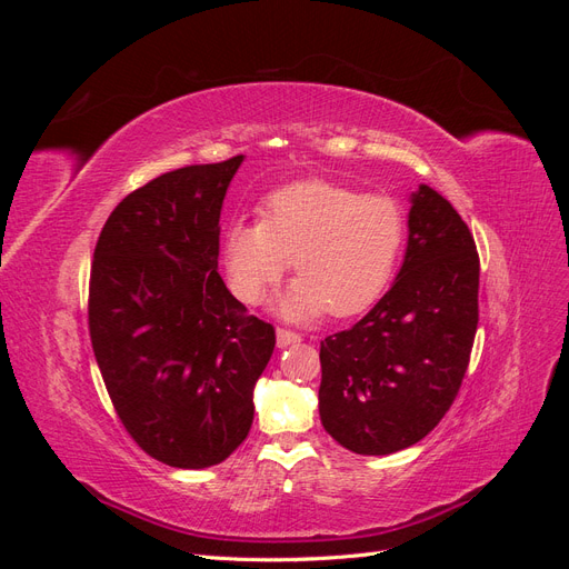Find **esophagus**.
Masks as SVG:
<instances>
[{
  "label": "esophagus",
  "instance_id": "1",
  "mask_svg": "<svg viewBox=\"0 0 569 569\" xmlns=\"http://www.w3.org/2000/svg\"><path fill=\"white\" fill-rule=\"evenodd\" d=\"M301 341V335L295 330H287V327H278V347L284 349L289 343H297Z\"/></svg>",
  "mask_w": 569,
  "mask_h": 569
}]
</instances>
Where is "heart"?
Instances as JSON below:
<instances>
[{
    "instance_id": "obj_1",
    "label": "heart",
    "mask_w": 569,
    "mask_h": 569,
    "mask_svg": "<svg viewBox=\"0 0 569 569\" xmlns=\"http://www.w3.org/2000/svg\"><path fill=\"white\" fill-rule=\"evenodd\" d=\"M406 239V216L387 194L308 180L270 194L261 220H237L222 239L230 289L258 303L289 261L297 282L280 301L289 318H347L387 287Z\"/></svg>"
}]
</instances>
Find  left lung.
I'll return each mask as SVG.
<instances>
[{"instance_id": "1", "label": "left lung", "mask_w": 569, "mask_h": 569, "mask_svg": "<svg viewBox=\"0 0 569 569\" xmlns=\"http://www.w3.org/2000/svg\"><path fill=\"white\" fill-rule=\"evenodd\" d=\"M399 278L349 330L320 341V420L360 456L425 439L453 406L479 322V253L453 206L420 184Z\"/></svg>"}]
</instances>
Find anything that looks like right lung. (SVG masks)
<instances>
[{"mask_svg":"<svg viewBox=\"0 0 569 569\" xmlns=\"http://www.w3.org/2000/svg\"><path fill=\"white\" fill-rule=\"evenodd\" d=\"M242 153L134 189L94 247L88 325L126 432L170 468L226 460L253 420V385L274 327L218 274V220Z\"/></svg>","mask_w":569,"mask_h":569,"instance_id":"add662e5","label":"right lung"}]
</instances>
